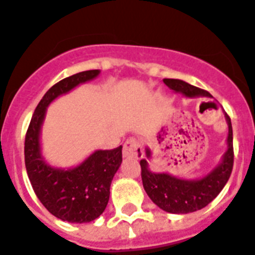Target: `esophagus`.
Segmentation results:
<instances>
[{
    "label": "esophagus",
    "instance_id": "esophagus-1",
    "mask_svg": "<svg viewBox=\"0 0 255 255\" xmlns=\"http://www.w3.org/2000/svg\"><path fill=\"white\" fill-rule=\"evenodd\" d=\"M144 154L142 145L137 138H129L124 142L123 145V156L128 158H141Z\"/></svg>",
    "mask_w": 255,
    "mask_h": 255
}]
</instances>
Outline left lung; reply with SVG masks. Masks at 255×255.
Instances as JSON below:
<instances>
[{
    "mask_svg": "<svg viewBox=\"0 0 255 255\" xmlns=\"http://www.w3.org/2000/svg\"><path fill=\"white\" fill-rule=\"evenodd\" d=\"M165 85L175 93H182L185 97L192 98L199 95H210L203 89L192 86L182 80L165 78ZM228 123V149L221 161L214 170L206 177L196 181H186L175 178L167 173H152L149 170L146 160L140 161L141 179L144 190L152 202L161 210L170 214H190L202 210L216 198L227 185L233 169V131L231 118L225 114ZM146 157H150V150L146 149Z\"/></svg>",
    "mask_w": 255,
    "mask_h": 255,
    "instance_id": "1",
    "label": "left lung"
}]
</instances>
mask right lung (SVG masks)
<instances>
[{"label": "right lung", "instance_id": "1", "mask_svg": "<svg viewBox=\"0 0 255 255\" xmlns=\"http://www.w3.org/2000/svg\"><path fill=\"white\" fill-rule=\"evenodd\" d=\"M98 74V69L85 70L53 85L35 109L24 138L27 175L38 199L57 219L78 224L95 220L103 214L109 203L111 181L122 163V145L97 150L81 165L64 170L45 163L39 134L49 103Z\"/></svg>", "mask_w": 255, "mask_h": 255}]
</instances>
